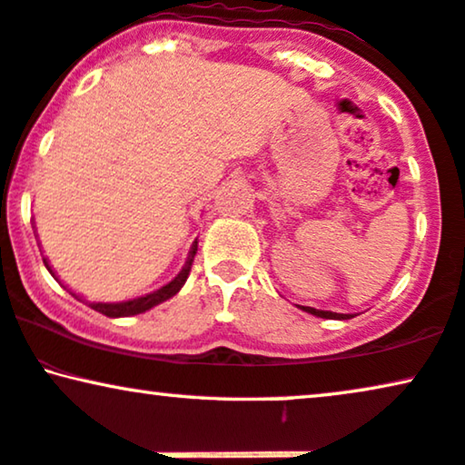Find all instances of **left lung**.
<instances>
[{
  "instance_id": "1",
  "label": "left lung",
  "mask_w": 465,
  "mask_h": 465,
  "mask_svg": "<svg viewBox=\"0 0 465 465\" xmlns=\"http://www.w3.org/2000/svg\"><path fill=\"white\" fill-rule=\"evenodd\" d=\"M301 310L313 313V316L318 318H337V321H348V318H352L351 313H335V312H322V310H313V307H301Z\"/></svg>"
}]
</instances>
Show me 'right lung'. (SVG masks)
<instances>
[{
    "label": "right lung",
    "instance_id": "add662e5",
    "mask_svg": "<svg viewBox=\"0 0 465 465\" xmlns=\"http://www.w3.org/2000/svg\"><path fill=\"white\" fill-rule=\"evenodd\" d=\"M196 247L198 245L194 241V245H192V252H190V258H188V262H185L183 271H181V273L174 277L171 284L162 286L160 291H155L152 294H144V297H138V299H132V301H124V303H89V301H87V305L95 312L104 313V316H108V318H122V316H134V313H143V312L152 310V307H155V305L164 303L166 299L174 297V294L181 291V286L185 284V280H188L190 269H192V261H194V256H196ZM45 264H46V269L51 271V267H48L46 261H45ZM51 273H53V271H51Z\"/></svg>",
    "mask_w": 465,
    "mask_h": 465
}]
</instances>
